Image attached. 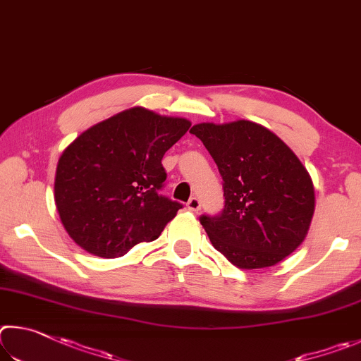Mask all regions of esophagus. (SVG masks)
Masks as SVG:
<instances>
[{
    "mask_svg": "<svg viewBox=\"0 0 361 361\" xmlns=\"http://www.w3.org/2000/svg\"><path fill=\"white\" fill-rule=\"evenodd\" d=\"M187 209H188V211H192V212H198V211L201 209V201H200V198H197V197H192L190 200H188V203H187Z\"/></svg>",
    "mask_w": 361,
    "mask_h": 361,
    "instance_id": "34e87169",
    "label": "esophagus"
}]
</instances>
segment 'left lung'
Masks as SVG:
<instances>
[{
  "mask_svg": "<svg viewBox=\"0 0 361 361\" xmlns=\"http://www.w3.org/2000/svg\"><path fill=\"white\" fill-rule=\"evenodd\" d=\"M222 176L224 209L200 217L220 254L235 267H273L305 241L314 214V187L288 145L264 126L238 120L190 130Z\"/></svg>",
  "mask_w": 361,
  "mask_h": 361,
  "instance_id": "1",
  "label": "left lung"
}]
</instances>
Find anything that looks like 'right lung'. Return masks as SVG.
<instances>
[{
	"instance_id": "1",
	"label": "right lung",
	"mask_w": 361,
	"mask_h": 361,
	"mask_svg": "<svg viewBox=\"0 0 361 361\" xmlns=\"http://www.w3.org/2000/svg\"><path fill=\"white\" fill-rule=\"evenodd\" d=\"M188 128L185 118L131 107L68 145L56 166L55 204L73 241L103 258L155 241L184 207L160 193L161 160Z\"/></svg>"
}]
</instances>
